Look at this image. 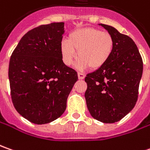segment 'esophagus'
I'll list each match as a JSON object with an SVG mask.
<instances>
[{
    "mask_svg": "<svg viewBox=\"0 0 150 150\" xmlns=\"http://www.w3.org/2000/svg\"><path fill=\"white\" fill-rule=\"evenodd\" d=\"M85 75L84 73H81V72H78V78L80 79V80H83V79H85Z\"/></svg>",
    "mask_w": 150,
    "mask_h": 150,
    "instance_id": "obj_1",
    "label": "esophagus"
}]
</instances>
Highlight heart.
Here are the masks:
<instances>
[{
	"label": "heart",
	"mask_w": 150,
	"mask_h": 150,
	"mask_svg": "<svg viewBox=\"0 0 150 150\" xmlns=\"http://www.w3.org/2000/svg\"><path fill=\"white\" fill-rule=\"evenodd\" d=\"M114 45L110 34L100 29L87 27L75 30L69 35L68 39L62 40L59 50L66 65H72L78 55L79 69L84 70L90 66L92 69H98L110 58Z\"/></svg>",
	"instance_id": "obj_1"
}]
</instances>
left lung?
Segmentation results:
<instances>
[{
	"label": "left lung",
	"instance_id": "8db88e82",
	"mask_svg": "<svg viewBox=\"0 0 150 150\" xmlns=\"http://www.w3.org/2000/svg\"><path fill=\"white\" fill-rule=\"evenodd\" d=\"M110 34L115 45L103 66L86 75L85 93L91 116L111 124L120 121L133 110L139 95L143 60L134 40L113 26L100 24Z\"/></svg>",
	"mask_w": 150,
	"mask_h": 150
}]
</instances>
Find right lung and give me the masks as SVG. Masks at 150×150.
<instances>
[{"label":"right lung","instance_id":"right-lung-1","mask_svg":"<svg viewBox=\"0 0 150 150\" xmlns=\"http://www.w3.org/2000/svg\"><path fill=\"white\" fill-rule=\"evenodd\" d=\"M64 22L42 25L19 41L9 64L11 96L19 114L31 123L54 121L66 109L77 72L64 64L59 45Z\"/></svg>","mask_w":150,"mask_h":150}]
</instances>
